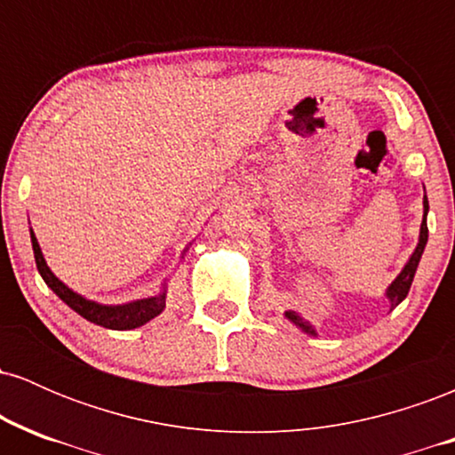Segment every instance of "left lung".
I'll return each instance as SVG.
<instances>
[{"instance_id": "left-lung-1", "label": "left lung", "mask_w": 455, "mask_h": 455, "mask_svg": "<svg viewBox=\"0 0 455 455\" xmlns=\"http://www.w3.org/2000/svg\"><path fill=\"white\" fill-rule=\"evenodd\" d=\"M427 210H430V207H427V196H424V220H421V228H419V243H417L415 252L411 254L409 263L404 265V269L400 271L398 278L391 282L389 289H387V293H385V295H387L389 304H391V310H394V307L398 306L400 301L404 299L406 295H409V289H411V284H412V278H415L417 265H419L421 254H424V248H426V243H427V220H426V218H427ZM284 316L289 318V321L293 323V325L299 327L301 331L307 333V336H316V329L312 327L310 323L306 321V318H301L299 315H297V312L286 310Z\"/></svg>"}]
</instances>
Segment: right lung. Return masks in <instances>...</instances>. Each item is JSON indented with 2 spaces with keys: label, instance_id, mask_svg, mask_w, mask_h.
Returning a JSON list of instances; mask_svg holds the SVG:
<instances>
[{
  "label": "right lung",
  "instance_id": "1",
  "mask_svg": "<svg viewBox=\"0 0 455 455\" xmlns=\"http://www.w3.org/2000/svg\"><path fill=\"white\" fill-rule=\"evenodd\" d=\"M31 235V248H34V257H36V267H38L40 275L46 282L53 293L60 297L64 304H68L76 315H81L83 318H87L90 323H96V325H102L107 329H117V331H124V329H134L149 323L151 318H156L164 310L166 306V284L162 286V293L156 297H145V299H137L130 301V304H119V306H104L98 304V301L85 299L83 295L75 293L72 289L61 282L53 271L49 269L46 260L43 257V250H40L38 239H36L34 231L29 228Z\"/></svg>",
  "mask_w": 455,
  "mask_h": 455
}]
</instances>
